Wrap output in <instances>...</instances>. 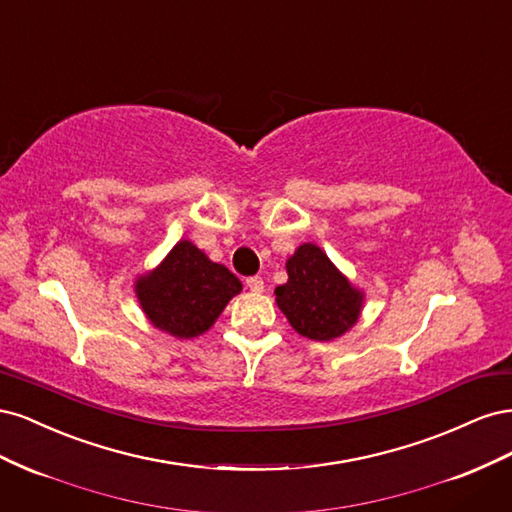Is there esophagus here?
Returning <instances> with one entry per match:
<instances>
[{"label":"esophagus","instance_id":"esophagus-1","mask_svg":"<svg viewBox=\"0 0 512 512\" xmlns=\"http://www.w3.org/2000/svg\"><path fill=\"white\" fill-rule=\"evenodd\" d=\"M245 284H247V288H250L252 292H262V290H265V280H262L260 275H252V277H247Z\"/></svg>","mask_w":512,"mask_h":512}]
</instances>
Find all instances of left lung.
<instances>
[{
    "mask_svg": "<svg viewBox=\"0 0 512 512\" xmlns=\"http://www.w3.org/2000/svg\"><path fill=\"white\" fill-rule=\"evenodd\" d=\"M286 269L288 282L275 288V297L294 331L316 342H329L344 335L359 318L363 294L348 284L320 247L301 245Z\"/></svg>",
    "mask_w": 512,
    "mask_h": 512,
    "instance_id": "8db88e82",
    "label": "left lung"
}]
</instances>
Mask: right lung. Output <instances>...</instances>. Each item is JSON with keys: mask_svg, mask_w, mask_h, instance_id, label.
Instances as JSON below:
<instances>
[{"mask_svg": "<svg viewBox=\"0 0 512 512\" xmlns=\"http://www.w3.org/2000/svg\"><path fill=\"white\" fill-rule=\"evenodd\" d=\"M241 282L190 241H179L162 265L136 284L147 318L175 337H196L215 322Z\"/></svg>", "mask_w": 512, "mask_h": 512, "instance_id": "add662e5", "label": "right lung"}]
</instances>
